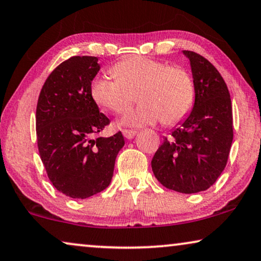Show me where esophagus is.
<instances>
[{
    "instance_id": "1",
    "label": "esophagus",
    "mask_w": 261,
    "mask_h": 261,
    "mask_svg": "<svg viewBox=\"0 0 261 261\" xmlns=\"http://www.w3.org/2000/svg\"><path fill=\"white\" fill-rule=\"evenodd\" d=\"M137 133H138V132L137 130H133V129H123L122 130L123 137L127 138V139H133Z\"/></svg>"
}]
</instances>
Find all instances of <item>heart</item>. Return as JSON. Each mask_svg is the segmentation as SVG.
<instances>
[{
  "label": "heart",
  "mask_w": 261,
  "mask_h": 261,
  "mask_svg": "<svg viewBox=\"0 0 261 261\" xmlns=\"http://www.w3.org/2000/svg\"><path fill=\"white\" fill-rule=\"evenodd\" d=\"M111 73L115 79H94L90 95L101 107L122 113L138 94L141 103L122 116L123 126L142 127L160 120L172 126L186 118L193 107L194 84L184 68L135 55L115 63Z\"/></svg>",
  "instance_id": "obj_1"
}]
</instances>
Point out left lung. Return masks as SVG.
I'll return each mask as SVG.
<instances>
[{
    "label": "left lung",
    "instance_id": "obj_1",
    "mask_svg": "<svg viewBox=\"0 0 261 261\" xmlns=\"http://www.w3.org/2000/svg\"><path fill=\"white\" fill-rule=\"evenodd\" d=\"M195 92L190 115L165 138L152 159V169L166 188L191 194L206 191L227 164L233 141L232 102L224 79L208 60L191 50Z\"/></svg>",
    "mask_w": 261,
    "mask_h": 261
}]
</instances>
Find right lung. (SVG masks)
Returning a JSON list of instances; mask_svg holds the SVG:
<instances>
[{"mask_svg":"<svg viewBox=\"0 0 261 261\" xmlns=\"http://www.w3.org/2000/svg\"><path fill=\"white\" fill-rule=\"evenodd\" d=\"M99 70L95 56H73L51 71L37 100L41 160L53 186L73 199L89 198L109 186L124 145L121 132L95 138L111 122L90 95Z\"/></svg>","mask_w":261,"mask_h":261,"instance_id":"right-lung-1","label":"right lung"}]
</instances>
